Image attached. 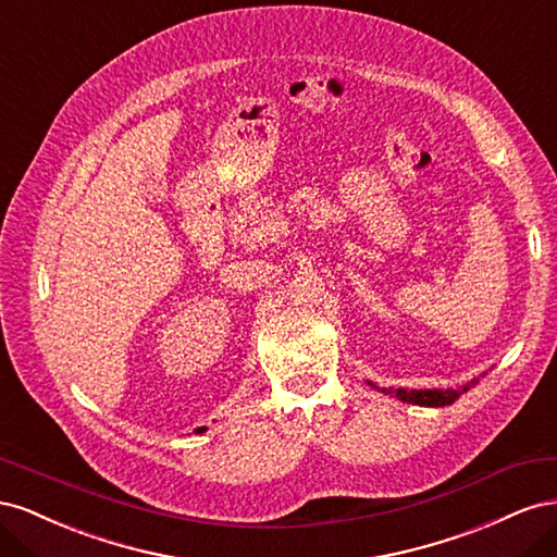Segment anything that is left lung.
Instances as JSON below:
<instances>
[{
    "instance_id": "1",
    "label": "left lung",
    "mask_w": 557,
    "mask_h": 557,
    "mask_svg": "<svg viewBox=\"0 0 557 557\" xmlns=\"http://www.w3.org/2000/svg\"><path fill=\"white\" fill-rule=\"evenodd\" d=\"M476 381H471L469 385H474ZM469 385H465L462 391H397L395 397H399L401 401L409 404H418V407H446V404H453L462 393L469 391ZM387 393V391H383Z\"/></svg>"
}]
</instances>
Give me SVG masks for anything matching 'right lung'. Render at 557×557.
<instances>
[{
    "mask_svg": "<svg viewBox=\"0 0 557 557\" xmlns=\"http://www.w3.org/2000/svg\"><path fill=\"white\" fill-rule=\"evenodd\" d=\"M205 430H207V428H199V430H197V432H205Z\"/></svg>",
    "mask_w": 557,
    "mask_h": 557,
    "instance_id": "1",
    "label": "right lung"
}]
</instances>
